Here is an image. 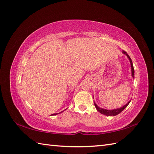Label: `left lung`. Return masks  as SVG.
<instances>
[{
    "mask_svg": "<svg viewBox=\"0 0 154 154\" xmlns=\"http://www.w3.org/2000/svg\"><path fill=\"white\" fill-rule=\"evenodd\" d=\"M122 53L126 55V56L128 57V58L130 60V65H131V69H132V76L133 77H134V67H133V64H132V60L131 58L130 57V56L128 55L127 54L126 52L125 51H122ZM130 103V100L129 101L128 103L126 104H125V105L119 108V109H114V110H106V109H102V108H100L97 105V104L94 102V106H95L96 107V109L99 111V112L101 114H104V115L106 116H116L117 115V114H119V113H120L121 112H122V110H124V109H125V108L128 105L129 103Z\"/></svg>",
    "mask_w": 154,
    "mask_h": 154,
    "instance_id": "obj_1",
    "label": "left lung"
}]
</instances>
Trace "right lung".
<instances>
[{"label": "right lung", "instance_id": "add662e5", "mask_svg": "<svg viewBox=\"0 0 154 154\" xmlns=\"http://www.w3.org/2000/svg\"><path fill=\"white\" fill-rule=\"evenodd\" d=\"M52 114L51 115H55V114Z\"/></svg>", "mask_w": 154, "mask_h": 154}]
</instances>
